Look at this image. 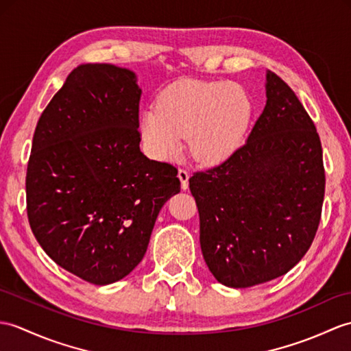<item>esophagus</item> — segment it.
I'll use <instances>...</instances> for the list:
<instances>
[{
  "label": "esophagus",
  "mask_w": 351,
  "mask_h": 351,
  "mask_svg": "<svg viewBox=\"0 0 351 351\" xmlns=\"http://www.w3.org/2000/svg\"><path fill=\"white\" fill-rule=\"evenodd\" d=\"M178 178L181 179V189H182V190L189 189V178H190V173L186 172L185 169H179V170H178Z\"/></svg>",
  "instance_id": "esophagus-1"
}]
</instances>
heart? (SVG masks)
<instances>
[{
    "label": "heart",
    "instance_id": "1",
    "mask_svg": "<svg viewBox=\"0 0 351 351\" xmlns=\"http://www.w3.org/2000/svg\"><path fill=\"white\" fill-rule=\"evenodd\" d=\"M252 115V100L238 84L182 79L162 89L156 109L143 112L141 134L158 160L176 156L182 138L191 156L218 162L238 148Z\"/></svg>",
    "mask_w": 351,
    "mask_h": 351
}]
</instances>
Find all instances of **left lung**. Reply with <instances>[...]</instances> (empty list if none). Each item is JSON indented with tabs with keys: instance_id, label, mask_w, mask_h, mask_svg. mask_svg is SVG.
<instances>
[{
	"instance_id": "obj_1",
	"label": "left lung",
	"mask_w": 351,
	"mask_h": 351,
	"mask_svg": "<svg viewBox=\"0 0 351 351\" xmlns=\"http://www.w3.org/2000/svg\"><path fill=\"white\" fill-rule=\"evenodd\" d=\"M266 97L247 142L190 178L203 258L233 289L287 274L311 247L322 217L326 178L314 122L274 71Z\"/></svg>"
}]
</instances>
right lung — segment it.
Here are the masks:
<instances>
[{"label": "right lung", "instance_id": "right-lung-1", "mask_svg": "<svg viewBox=\"0 0 351 351\" xmlns=\"http://www.w3.org/2000/svg\"><path fill=\"white\" fill-rule=\"evenodd\" d=\"M136 75L82 64L40 117L27 167V214L46 254L95 286L127 276L160 209L181 190L178 169L138 148Z\"/></svg>", "mask_w": 351, "mask_h": 351}]
</instances>
